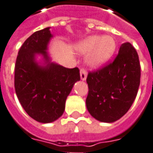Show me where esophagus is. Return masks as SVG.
Wrapping results in <instances>:
<instances>
[{
	"label": "esophagus",
	"instance_id": "34e87169",
	"mask_svg": "<svg viewBox=\"0 0 153 153\" xmlns=\"http://www.w3.org/2000/svg\"><path fill=\"white\" fill-rule=\"evenodd\" d=\"M87 78V72L86 70L85 69V68H81L80 69V79H81V80H85Z\"/></svg>",
	"mask_w": 153,
	"mask_h": 153
}]
</instances>
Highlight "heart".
Masks as SVG:
<instances>
[{
    "label": "heart",
    "mask_w": 153,
    "mask_h": 153,
    "mask_svg": "<svg viewBox=\"0 0 153 153\" xmlns=\"http://www.w3.org/2000/svg\"><path fill=\"white\" fill-rule=\"evenodd\" d=\"M76 50L80 55H88V66L98 68L112 58L116 50V42L110 35H91L77 44Z\"/></svg>",
    "instance_id": "b5f03b06"
}]
</instances>
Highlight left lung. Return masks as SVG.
<instances>
[{
	"instance_id": "8db88e82",
	"label": "left lung",
	"mask_w": 153,
	"mask_h": 153,
	"mask_svg": "<svg viewBox=\"0 0 153 153\" xmlns=\"http://www.w3.org/2000/svg\"><path fill=\"white\" fill-rule=\"evenodd\" d=\"M140 79L138 54L130 43H124L112 63L88 74L86 108L90 114L104 123L122 118L136 97Z\"/></svg>"
}]
</instances>
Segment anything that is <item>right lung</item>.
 <instances>
[{
  "label": "right lung",
  "instance_id": "right-lung-1",
  "mask_svg": "<svg viewBox=\"0 0 153 153\" xmlns=\"http://www.w3.org/2000/svg\"><path fill=\"white\" fill-rule=\"evenodd\" d=\"M50 27L34 32L24 41L15 64L14 86L25 112L43 124L58 119L65 110V102L74 85L79 81L78 68H67L53 62L47 49ZM42 59L39 62L37 56Z\"/></svg>",
  "mask_w": 153,
  "mask_h": 153
}]
</instances>
